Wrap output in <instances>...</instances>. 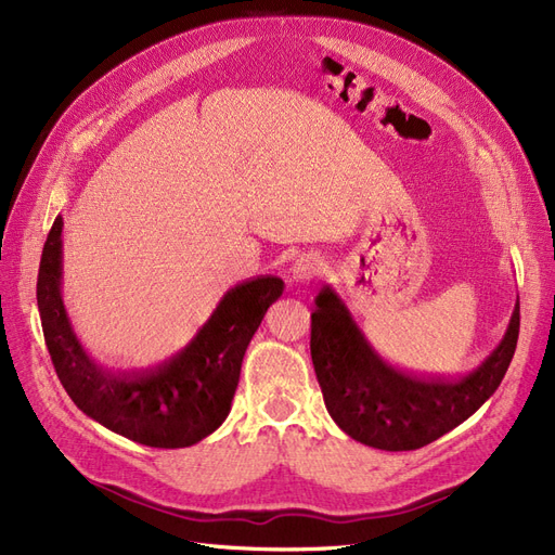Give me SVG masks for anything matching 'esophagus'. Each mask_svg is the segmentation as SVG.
Returning a JSON list of instances; mask_svg holds the SVG:
<instances>
[{
	"label": "esophagus",
	"instance_id": "34e87169",
	"mask_svg": "<svg viewBox=\"0 0 555 555\" xmlns=\"http://www.w3.org/2000/svg\"><path fill=\"white\" fill-rule=\"evenodd\" d=\"M320 267H323V262H320L318 256L304 254L293 264V279L299 283H309L311 279H315L320 274Z\"/></svg>",
	"mask_w": 555,
	"mask_h": 555
}]
</instances>
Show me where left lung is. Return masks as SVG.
I'll use <instances>...</instances> for the list:
<instances>
[{"mask_svg": "<svg viewBox=\"0 0 555 555\" xmlns=\"http://www.w3.org/2000/svg\"><path fill=\"white\" fill-rule=\"evenodd\" d=\"M518 338V304L503 341L459 380H424L383 362L332 288L315 297L311 360L332 420L375 450L408 452L466 422L503 383Z\"/></svg>", "mask_w": 555, "mask_h": 555, "instance_id": "left-lung-1", "label": "left lung"}]
</instances>
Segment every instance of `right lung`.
Wrapping results in <instances>:
<instances>
[{"label":"right lung","instance_id":"add662e5","mask_svg":"<svg viewBox=\"0 0 555 555\" xmlns=\"http://www.w3.org/2000/svg\"><path fill=\"white\" fill-rule=\"evenodd\" d=\"M62 217L43 246L37 301L57 378L87 417L147 447H189L217 431L230 413L244 352L267 309L283 293L276 276L230 288L189 346L145 371L113 373L89 360L62 301Z\"/></svg>","mask_w":555,"mask_h":555}]
</instances>
